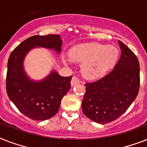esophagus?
Here are the masks:
<instances>
[{"instance_id": "esophagus-1", "label": "esophagus", "mask_w": 147, "mask_h": 147, "mask_svg": "<svg viewBox=\"0 0 147 147\" xmlns=\"http://www.w3.org/2000/svg\"><path fill=\"white\" fill-rule=\"evenodd\" d=\"M79 84V80L76 77H72L71 81V86H75V85Z\"/></svg>"}]
</instances>
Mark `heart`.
<instances>
[{
    "label": "heart",
    "instance_id": "1",
    "mask_svg": "<svg viewBox=\"0 0 147 147\" xmlns=\"http://www.w3.org/2000/svg\"><path fill=\"white\" fill-rule=\"evenodd\" d=\"M119 51L114 45L83 43L74 46L69 51L71 59L82 62L81 71L88 79L105 76L116 63ZM64 62H66L65 59Z\"/></svg>",
    "mask_w": 147,
    "mask_h": 147
}]
</instances>
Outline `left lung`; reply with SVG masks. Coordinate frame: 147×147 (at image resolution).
Returning a JSON list of instances; mask_svg holds the SVG:
<instances>
[{"label":"left lung","instance_id":"8db88e82","mask_svg":"<svg viewBox=\"0 0 147 147\" xmlns=\"http://www.w3.org/2000/svg\"><path fill=\"white\" fill-rule=\"evenodd\" d=\"M121 55L111 72L86 84L82 107L85 116L105 124L121 117L137 98L140 88V65L134 53L118 40Z\"/></svg>","mask_w":147,"mask_h":147}]
</instances>
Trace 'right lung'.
Returning <instances> with one entry per match:
<instances>
[{"label":"right lung","mask_w":147,"mask_h":147,"mask_svg":"<svg viewBox=\"0 0 147 147\" xmlns=\"http://www.w3.org/2000/svg\"><path fill=\"white\" fill-rule=\"evenodd\" d=\"M62 46L59 35L33 36L10 53L6 80L7 95L29 118L46 121L57 114L62 98L70 89L71 76L62 77L53 69L42 79H32L24 68L25 58L36 48L52 49L59 54Z\"/></svg>","instance_id":"add662e5"}]
</instances>
